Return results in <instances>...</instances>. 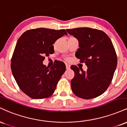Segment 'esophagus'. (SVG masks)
I'll use <instances>...</instances> for the list:
<instances>
[{
  "instance_id": "1",
  "label": "esophagus",
  "mask_w": 127,
  "mask_h": 127,
  "mask_svg": "<svg viewBox=\"0 0 127 127\" xmlns=\"http://www.w3.org/2000/svg\"><path fill=\"white\" fill-rule=\"evenodd\" d=\"M65 67H66V69H70V65L68 64H66L65 65Z\"/></svg>"
}]
</instances>
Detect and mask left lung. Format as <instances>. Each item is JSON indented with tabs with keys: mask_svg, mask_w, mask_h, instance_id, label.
<instances>
[{
	"mask_svg": "<svg viewBox=\"0 0 127 127\" xmlns=\"http://www.w3.org/2000/svg\"><path fill=\"white\" fill-rule=\"evenodd\" d=\"M66 30L79 42L76 57L88 67L86 72L76 65L70 67L75 72L71 81L73 93L84 99L95 98L107 90L116 70L117 57L113 43L104 32L97 29L80 27Z\"/></svg>",
	"mask_w": 127,
	"mask_h": 127,
	"instance_id": "left-lung-1",
	"label": "left lung"
}]
</instances>
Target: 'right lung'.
<instances>
[{
    "mask_svg": "<svg viewBox=\"0 0 127 127\" xmlns=\"http://www.w3.org/2000/svg\"><path fill=\"white\" fill-rule=\"evenodd\" d=\"M67 35L65 30L39 28L24 32L18 39L11 60V70L16 82L26 95L34 99L49 97L65 71V64L59 62L47 67L45 56L54 52L53 44Z\"/></svg>",
    "mask_w": 127,
    "mask_h": 127,
    "instance_id": "right-lung-1",
    "label": "right lung"
}]
</instances>
